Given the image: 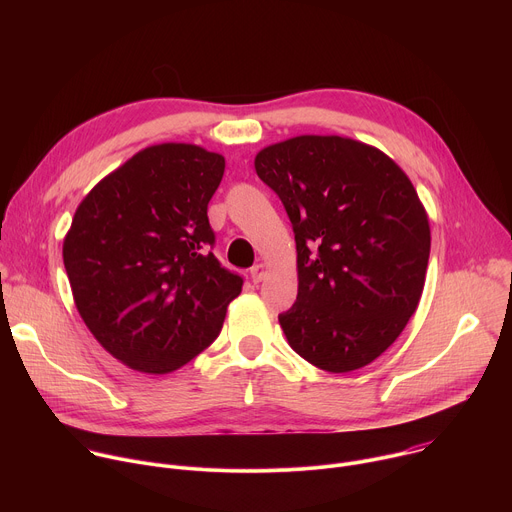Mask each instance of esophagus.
<instances>
[{
    "instance_id": "obj_1",
    "label": "esophagus",
    "mask_w": 512,
    "mask_h": 512,
    "mask_svg": "<svg viewBox=\"0 0 512 512\" xmlns=\"http://www.w3.org/2000/svg\"><path fill=\"white\" fill-rule=\"evenodd\" d=\"M263 277H265V265H263V263L253 265V267H251V279H253L255 283H259Z\"/></svg>"
}]
</instances>
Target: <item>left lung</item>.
<instances>
[{"label": "left lung", "mask_w": 512, "mask_h": 512, "mask_svg": "<svg viewBox=\"0 0 512 512\" xmlns=\"http://www.w3.org/2000/svg\"><path fill=\"white\" fill-rule=\"evenodd\" d=\"M296 235L298 298L279 324L314 367H367L417 310L429 223L405 172L381 150L340 135H300L255 158Z\"/></svg>", "instance_id": "1"}]
</instances>
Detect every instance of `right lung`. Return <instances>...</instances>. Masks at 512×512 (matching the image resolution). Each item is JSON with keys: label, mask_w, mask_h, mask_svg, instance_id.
<instances>
[{"label": "right lung", "mask_w": 512, "mask_h": 512, "mask_svg": "<svg viewBox=\"0 0 512 512\" xmlns=\"http://www.w3.org/2000/svg\"><path fill=\"white\" fill-rule=\"evenodd\" d=\"M225 158L190 143L145 148L79 204L62 245L87 328L133 371L166 375L221 334L243 277L214 255L208 202Z\"/></svg>", "instance_id": "add662e5"}]
</instances>
